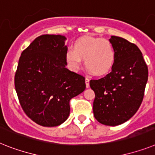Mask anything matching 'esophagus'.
Segmentation results:
<instances>
[{"instance_id": "34e87169", "label": "esophagus", "mask_w": 155, "mask_h": 155, "mask_svg": "<svg viewBox=\"0 0 155 155\" xmlns=\"http://www.w3.org/2000/svg\"><path fill=\"white\" fill-rule=\"evenodd\" d=\"M85 85H86V88H89V79L85 78Z\"/></svg>"}]
</instances>
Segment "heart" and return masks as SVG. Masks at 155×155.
<instances>
[{
  "label": "heart",
  "instance_id": "obj_1",
  "mask_svg": "<svg viewBox=\"0 0 155 155\" xmlns=\"http://www.w3.org/2000/svg\"><path fill=\"white\" fill-rule=\"evenodd\" d=\"M82 59L85 66L96 76L111 72L116 59V49L109 40L93 36L81 37L66 51L65 60L72 71L80 69Z\"/></svg>",
  "mask_w": 155,
  "mask_h": 155
}]
</instances>
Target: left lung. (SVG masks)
Here are the masks:
<instances>
[{"label": "left lung", "mask_w": 155, "mask_h": 155, "mask_svg": "<svg viewBox=\"0 0 155 155\" xmlns=\"http://www.w3.org/2000/svg\"><path fill=\"white\" fill-rule=\"evenodd\" d=\"M116 59L111 73L89 85L95 93L93 115L107 126H117L131 119L139 109L148 79V68L137 46L112 35Z\"/></svg>", "instance_id": "obj_1"}]
</instances>
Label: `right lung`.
Listing matches in <instances>:
<instances>
[{"label": "right lung", "instance_id": "right-lung-1", "mask_svg": "<svg viewBox=\"0 0 155 155\" xmlns=\"http://www.w3.org/2000/svg\"><path fill=\"white\" fill-rule=\"evenodd\" d=\"M66 37L43 35L20 55L15 88L23 110L43 127L62 124L70 116V101L85 89V78L66 68Z\"/></svg>", "mask_w": 155, "mask_h": 155}]
</instances>
